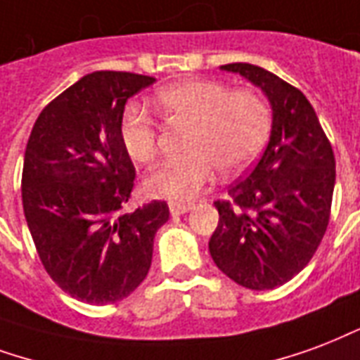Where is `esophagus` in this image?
<instances>
[{
	"instance_id": "obj_1",
	"label": "esophagus",
	"mask_w": 360,
	"mask_h": 360,
	"mask_svg": "<svg viewBox=\"0 0 360 360\" xmlns=\"http://www.w3.org/2000/svg\"><path fill=\"white\" fill-rule=\"evenodd\" d=\"M188 210H193L191 204H177V202H172V204H169V214L172 215H183L187 214Z\"/></svg>"
}]
</instances>
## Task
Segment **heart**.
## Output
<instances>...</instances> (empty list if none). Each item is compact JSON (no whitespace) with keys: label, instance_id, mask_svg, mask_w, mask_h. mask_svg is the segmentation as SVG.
Returning <instances> with one entry per match:
<instances>
[{"label":"heart","instance_id":"1","mask_svg":"<svg viewBox=\"0 0 360 360\" xmlns=\"http://www.w3.org/2000/svg\"><path fill=\"white\" fill-rule=\"evenodd\" d=\"M156 103L169 126L188 127L185 158L154 169L143 183L146 194L172 202L193 200L215 169L231 177L254 162L269 137L271 110L257 93L231 91L212 79H187L160 89ZM127 156L150 164L158 154V124L141 106H127L120 120Z\"/></svg>","mask_w":360,"mask_h":360}]
</instances>
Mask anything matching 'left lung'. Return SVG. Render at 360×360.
I'll return each instance as SVG.
<instances>
[{"instance_id":"1","label":"left lung","mask_w":360,"mask_h":360,"mask_svg":"<svg viewBox=\"0 0 360 360\" xmlns=\"http://www.w3.org/2000/svg\"><path fill=\"white\" fill-rule=\"evenodd\" d=\"M267 95L271 137L246 177L214 202L219 223L210 238L215 265L236 284L273 290L302 271L326 233L336 183V160L315 108L294 85L262 66L233 63Z\"/></svg>"}]
</instances>
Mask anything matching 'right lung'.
Wrapping results in <instances>:
<instances>
[{
    "label": "right lung",
    "mask_w": 360,
    "mask_h": 360,
    "mask_svg": "<svg viewBox=\"0 0 360 360\" xmlns=\"http://www.w3.org/2000/svg\"><path fill=\"white\" fill-rule=\"evenodd\" d=\"M156 79L98 70L45 106L24 153L22 207L47 275L79 302L124 300L145 281L166 202L124 212L135 181L120 141L127 98Z\"/></svg>",
    "instance_id": "right-lung-1"
}]
</instances>
